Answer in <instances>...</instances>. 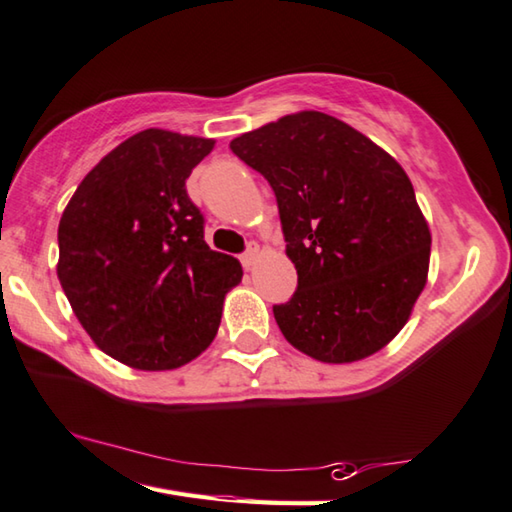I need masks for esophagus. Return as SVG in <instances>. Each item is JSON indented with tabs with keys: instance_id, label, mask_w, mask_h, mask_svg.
Wrapping results in <instances>:
<instances>
[{
	"instance_id": "1",
	"label": "esophagus",
	"mask_w": 512,
	"mask_h": 512,
	"mask_svg": "<svg viewBox=\"0 0 512 512\" xmlns=\"http://www.w3.org/2000/svg\"><path fill=\"white\" fill-rule=\"evenodd\" d=\"M257 259H259V246H257V244H250L246 253L241 255V264H244L246 271H250V268L255 266Z\"/></svg>"
}]
</instances>
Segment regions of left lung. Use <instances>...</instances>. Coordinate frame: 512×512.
<instances>
[{
  "mask_svg": "<svg viewBox=\"0 0 512 512\" xmlns=\"http://www.w3.org/2000/svg\"><path fill=\"white\" fill-rule=\"evenodd\" d=\"M230 150L271 183L297 291L277 327L322 362H356L410 320L430 268V228L410 176L358 129L297 111Z\"/></svg>",
  "mask_w": 512,
  "mask_h": 512,
  "instance_id": "left-lung-1",
  "label": "left lung"
}]
</instances>
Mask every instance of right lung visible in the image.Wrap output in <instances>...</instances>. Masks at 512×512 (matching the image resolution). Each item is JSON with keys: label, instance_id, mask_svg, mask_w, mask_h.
I'll use <instances>...</instances> for the list:
<instances>
[{"label": "right lung", "instance_id": "1", "mask_svg": "<svg viewBox=\"0 0 512 512\" xmlns=\"http://www.w3.org/2000/svg\"><path fill=\"white\" fill-rule=\"evenodd\" d=\"M212 138L145 129L91 170L62 212L58 280L73 313L127 367L176 369L215 340L241 264L203 239L185 179Z\"/></svg>", "mask_w": 512, "mask_h": 512}]
</instances>
